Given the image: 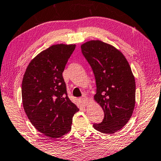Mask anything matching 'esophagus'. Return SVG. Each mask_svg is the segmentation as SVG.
Instances as JSON below:
<instances>
[{
  "label": "esophagus",
  "mask_w": 161,
  "mask_h": 161,
  "mask_svg": "<svg viewBox=\"0 0 161 161\" xmlns=\"http://www.w3.org/2000/svg\"><path fill=\"white\" fill-rule=\"evenodd\" d=\"M81 102H82V103L85 106H87L88 103H89V99H88L87 97H86V96H83L82 98H81Z\"/></svg>",
  "instance_id": "obj_1"
}]
</instances>
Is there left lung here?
<instances>
[{
	"label": "left lung",
	"mask_w": 161,
	"mask_h": 161,
	"mask_svg": "<svg viewBox=\"0 0 161 161\" xmlns=\"http://www.w3.org/2000/svg\"><path fill=\"white\" fill-rule=\"evenodd\" d=\"M91 66L96 82L94 98L100 104L104 118L93 128L112 134L123 128L135 106L136 83L130 65L121 52L101 41H90L81 46Z\"/></svg>",
	"instance_id": "left-lung-1"
}]
</instances>
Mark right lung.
<instances>
[{"label": "right lung", "instance_id": "right-lung-1", "mask_svg": "<svg viewBox=\"0 0 161 161\" xmlns=\"http://www.w3.org/2000/svg\"><path fill=\"white\" fill-rule=\"evenodd\" d=\"M75 44H56L31 60L24 74L22 98L32 125L49 138H58L71 129L79 108L68 96L63 77Z\"/></svg>", "mask_w": 161, "mask_h": 161}]
</instances>
